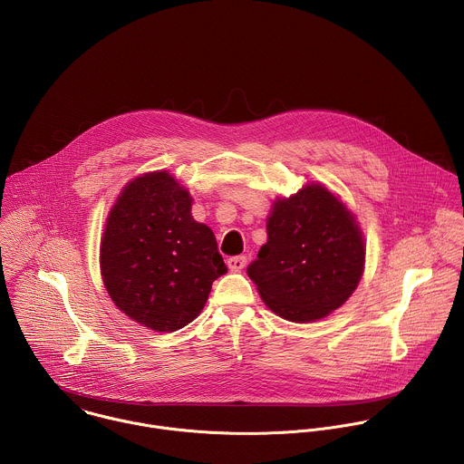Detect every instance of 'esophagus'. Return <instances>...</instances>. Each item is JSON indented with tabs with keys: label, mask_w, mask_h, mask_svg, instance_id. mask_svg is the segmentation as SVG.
Wrapping results in <instances>:
<instances>
[{
	"label": "esophagus",
	"mask_w": 464,
	"mask_h": 464,
	"mask_svg": "<svg viewBox=\"0 0 464 464\" xmlns=\"http://www.w3.org/2000/svg\"><path fill=\"white\" fill-rule=\"evenodd\" d=\"M246 264H247V256H244V255L227 258V267H229L231 271H242V269L246 267Z\"/></svg>",
	"instance_id": "34e87169"
}]
</instances>
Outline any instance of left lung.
Segmentation results:
<instances>
[{
  "mask_svg": "<svg viewBox=\"0 0 464 464\" xmlns=\"http://www.w3.org/2000/svg\"><path fill=\"white\" fill-rule=\"evenodd\" d=\"M364 258L353 215L324 186L308 185L275 204L267 244L247 275L279 317L310 323L344 304L361 281Z\"/></svg>",
  "mask_w": 464,
  "mask_h": 464,
  "instance_id": "1",
  "label": "left lung"
}]
</instances>
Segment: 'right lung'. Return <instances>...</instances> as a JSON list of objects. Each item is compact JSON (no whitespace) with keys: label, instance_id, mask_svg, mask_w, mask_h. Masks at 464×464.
<instances>
[{"label":"right lung","instance_id":"add662e5","mask_svg":"<svg viewBox=\"0 0 464 464\" xmlns=\"http://www.w3.org/2000/svg\"><path fill=\"white\" fill-rule=\"evenodd\" d=\"M191 197L169 172L125 186L102 246L103 285L114 304L156 332L191 323L211 283L227 273L213 231L191 218Z\"/></svg>","mask_w":464,"mask_h":464}]
</instances>
